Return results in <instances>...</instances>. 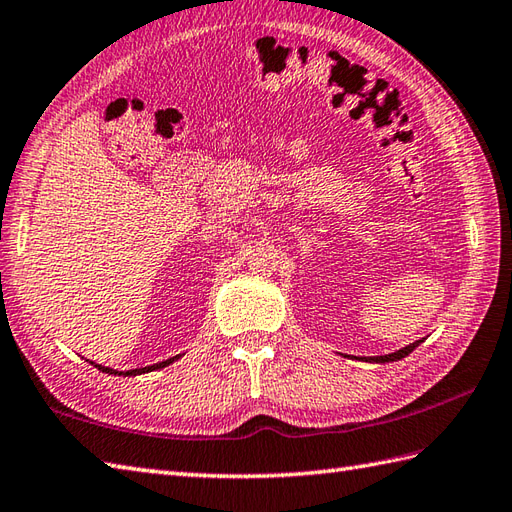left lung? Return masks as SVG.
I'll list each match as a JSON object with an SVG mask.
<instances>
[{
	"mask_svg": "<svg viewBox=\"0 0 512 512\" xmlns=\"http://www.w3.org/2000/svg\"><path fill=\"white\" fill-rule=\"evenodd\" d=\"M423 340H417V342H412V344H408V347H403V349H399V351H395V353H388V355H375V358H364L366 362H375V364H386V362H397V360H401V358H406V355H410L414 349L419 347Z\"/></svg>",
	"mask_w": 512,
	"mask_h": 512,
	"instance_id": "obj_1",
	"label": "left lung"
}]
</instances>
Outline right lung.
Instances as JSON below:
<instances>
[{
    "label": "right lung",
    "mask_w": 512,
    "mask_h": 512,
    "mask_svg": "<svg viewBox=\"0 0 512 512\" xmlns=\"http://www.w3.org/2000/svg\"><path fill=\"white\" fill-rule=\"evenodd\" d=\"M181 358V355H174V358H168V360H163V362H159V364H152V366H144V368H133V371H115V368H109V366H102V364H95V362H91L95 368H98V371H102V373H109V375H124V377H130V375H141V373H150V371H159V368H165V366H170L174 360H178Z\"/></svg>",
    "instance_id": "add662e5"
}]
</instances>
